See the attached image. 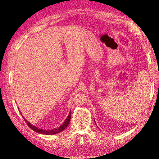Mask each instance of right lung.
I'll use <instances>...</instances> for the list:
<instances>
[{
	"instance_id": "1",
	"label": "right lung",
	"mask_w": 159,
	"mask_h": 159,
	"mask_svg": "<svg viewBox=\"0 0 159 159\" xmlns=\"http://www.w3.org/2000/svg\"><path fill=\"white\" fill-rule=\"evenodd\" d=\"M70 119H71V111L68 115V117H67V119L65 120V121L64 123L60 125L58 128H56L54 129H48V130H44V129H38L35 126H34L33 125L30 123L28 121H27L26 120H25L26 124L28 125V126L29 127L30 129H32L33 131H34L37 133H39L41 134H57L58 133L64 130L68 126V125L70 122Z\"/></svg>"
}]
</instances>
